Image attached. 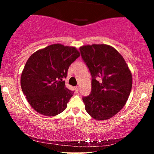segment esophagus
Instances as JSON below:
<instances>
[{
    "label": "esophagus",
    "instance_id": "1",
    "mask_svg": "<svg viewBox=\"0 0 154 154\" xmlns=\"http://www.w3.org/2000/svg\"><path fill=\"white\" fill-rule=\"evenodd\" d=\"M79 90V86H76L75 87V91H76V92H78Z\"/></svg>",
    "mask_w": 154,
    "mask_h": 154
}]
</instances>
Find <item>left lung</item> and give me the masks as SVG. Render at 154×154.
<instances>
[{
  "instance_id": "left-lung-1",
  "label": "left lung",
  "mask_w": 154,
  "mask_h": 154,
  "mask_svg": "<svg viewBox=\"0 0 154 154\" xmlns=\"http://www.w3.org/2000/svg\"><path fill=\"white\" fill-rule=\"evenodd\" d=\"M83 60L92 75V91L83 98L88 113L106 120L124 107L132 85V77L122 56L112 46L93 44L80 47Z\"/></svg>"
}]
</instances>
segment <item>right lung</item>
Instances as JSON below:
<instances>
[{
	"label": "right lung",
	"mask_w": 154,
	"mask_h": 154,
	"mask_svg": "<svg viewBox=\"0 0 154 154\" xmlns=\"http://www.w3.org/2000/svg\"><path fill=\"white\" fill-rule=\"evenodd\" d=\"M79 56L75 47L57 43L35 51L28 59L21 75V88L36 112L51 117L65 110L74 92L66 88L63 79Z\"/></svg>",
	"instance_id": "1"
}]
</instances>
